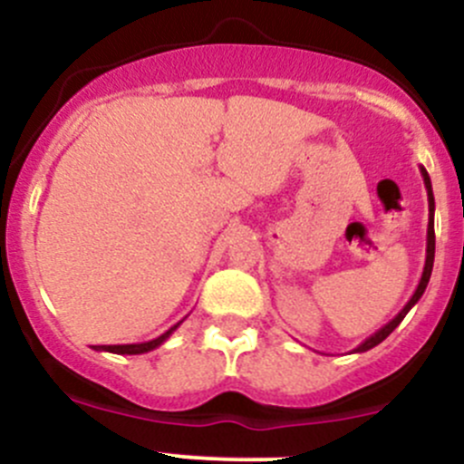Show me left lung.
Returning <instances> with one entry per match:
<instances>
[{
    "label": "left lung",
    "instance_id": "obj_1",
    "mask_svg": "<svg viewBox=\"0 0 464 464\" xmlns=\"http://www.w3.org/2000/svg\"><path fill=\"white\" fill-rule=\"evenodd\" d=\"M420 174H422L424 179V188H427V198H429V227H427V259H424V270H422V276H420V284L418 288H415L413 297L409 299L407 305H404L402 310H400L398 314H395L393 319H391L386 326H382L380 331L373 333L369 339H364V342L360 343V346L355 348V353H364V351H371V348L377 346V343L384 342L386 337L391 335V333L395 331V328L400 326V322H402L404 317H407V313L411 308H413L415 304H418V299L422 297L424 290H427V284L429 279H431V270H433V256H436V232H433V212H436V200H433V189H431V179H429L427 169L424 167H420Z\"/></svg>",
    "mask_w": 464,
    "mask_h": 464
}]
</instances>
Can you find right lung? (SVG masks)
Listing matches in <instances>:
<instances>
[{"label": "right lung", "mask_w": 464, "mask_h": 464, "mask_svg": "<svg viewBox=\"0 0 464 464\" xmlns=\"http://www.w3.org/2000/svg\"><path fill=\"white\" fill-rule=\"evenodd\" d=\"M179 326H180V322L176 324V326H171L167 333H162L160 337L151 339V342H142V343H116V346H95V351L116 353V355H142V353H150V351H154V348H159L160 343L165 342V339L169 337L171 333H174Z\"/></svg>", "instance_id": "1"}]
</instances>
